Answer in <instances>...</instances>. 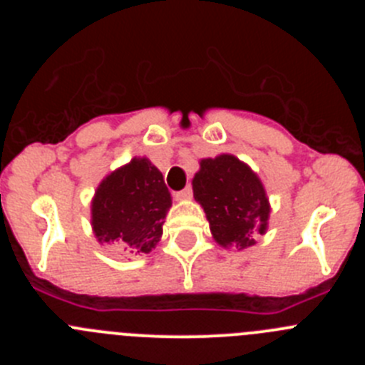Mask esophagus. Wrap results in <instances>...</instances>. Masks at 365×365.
<instances>
[{"label":"esophagus","instance_id":"1","mask_svg":"<svg viewBox=\"0 0 365 365\" xmlns=\"http://www.w3.org/2000/svg\"><path fill=\"white\" fill-rule=\"evenodd\" d=\"M192 195H193L192 186H186L185 190H180V192L173 193V197H175L177 201H185V199H192Z\"/></svg>","mask_w":365,"mask_h":365}]
</instances>
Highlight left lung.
Masks as SVG:
<instances>
[{
	"label": "left lung",
	"instance_id": "1",
	"mask_svg": "<svg viewBox=\"0 0 365 365\" xmlns=\"http://www.w3.org/2000/svg\"><path fill=\"white\" fill-rule=\"evenodd\" d=\"M192 185L219 245L252 247L254 235L267 230L270 208L263 185L234 155L202 159Z\"/></svg>",
	"mask_w": 365,
	"mask_h": 365
}]
</instances>
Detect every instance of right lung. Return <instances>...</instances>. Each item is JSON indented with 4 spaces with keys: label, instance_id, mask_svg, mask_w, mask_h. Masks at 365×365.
Masks as SVG:
<instances>
[{
    "label": "right lung",
    "instance_id": "add662e5",
    "mask_svg": "<svg viewBox=\"0 0 365 365\" xmlns=\"http://www.w3.org/2000/svg\"><path fill=\"white\" fill-rule=\"evenodd\" d=\"M172 195L148 159H133L102 180L93 199V230L100 243L148 254L163 235Z\"/></svg>",
    "mask_w": 365,
    "mask_h": 365
}]
</instances>
